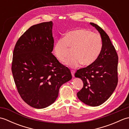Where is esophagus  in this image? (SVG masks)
I'll return each mask as SVG.
<instances>
[{
    "instance_id": "esophagus-1",
    "label": "esophagus",
    "mask_w": 129,
    "mask_h": 129,
    "mask_svg": "<svg viewBox=\"0 0 129 129\" xmlns=\"http://www.w3.org/2000/svg\"><path fill=\"white\" fill-rule=\"evenodd\" d=\"M71 73H72V75L73 77H74V74H75V71L74 70H72L71 71Z\"/></svg>"
}]
</instances>
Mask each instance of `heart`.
Masks as SVG:
<instances>
[{"label":"heart","instance_id":"1","mask_svg":"<svg viewBox=\"0 0 129 129\" xmlns=\"http://www.w3.org/2000/svg\"><path fill=\"white\" fill-rule=\"evenodd\" d=\"M69 48L73 49V56L65 62L67 66L76 68L81 64L88 66L94 62L100 54L103 40L99 34L88 29H80L68 32L54 44V53L59 61H65Z\"/></svg>","mask_w":129,"mask_h":129}]
</instances>
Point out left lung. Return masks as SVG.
Wrapping results in <instances>:
<instances>
[{"mask_svg":"<svg viewBox=\"0 0 129 129\" xmlns=\"http://www.w3.org/2000/svg\"><path fill=\"white\" fill-rule=\"evenodd\" d=\"M99 32L103 40L102 50L92 64L76 71V78L83 81V87L77 93L79 99L91 106H98L110 97L118 82V56L105 31L97 24L90 23Z\"/></svg>","mask_w":129,"mask_h":129,"instance_id":"8db88e82","label":"left lung"}]
</instances>
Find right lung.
Instances as JSON below:
<instances>
[{
    "label": "right lung",
    "instance_id": "obj_1",
    "mask_svg": "<svg viewBox=\"0 0 129 129\" xmlns=\"http://www.w3.org/2000/svg\"><path fill=\"white\" fill-rule=\"evenodd\" d=\"M53 22L33 25L19 38L13 51L12 71L21 99L43 109L55 102L63 84L70 80V70L52 54Z\"/></svg>",
    "mask_w": 129,
    "mask_h": 129
}]
</instances>
